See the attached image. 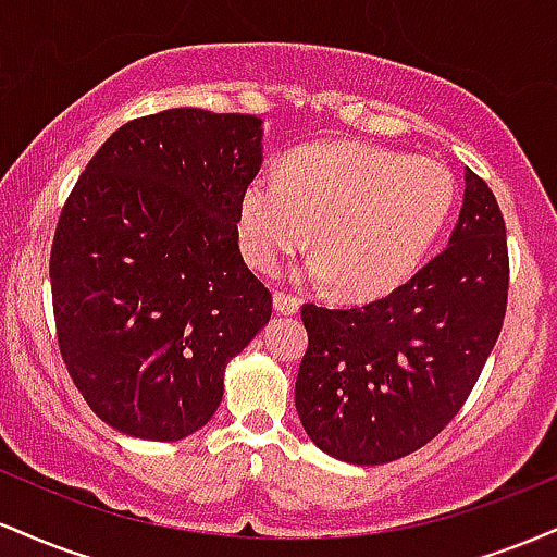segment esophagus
<instances>
[{
    "label": "esophagus",
    "mask_w": 557,
    "mask_h": 557,
    "mask_svg": "<svg viewBox=\"0 0 557 557\" xmlns=\"http://www.w3.org/2000/svg\"><path fill=\"white\" fill-rule=\"evenodd\" d=\"M274 311H277V314H287V317L298 314L300 300L285 290H274Z\"/></svg>",
    "instance_id": "34e87169"
}]
</instances>
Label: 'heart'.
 <instances>
[{
    "mask_svg": "<svg viewBox=\"0 0 557 557\" xmlns=\"http://www.w3.org/2000/svg\"><path fill=\"white\" fill-rule=\"evenodd\" d=\"M458 183L445 164L369 144L306 146L240 201L238 235L261 272L304 251L345 298L369 300L406 283L450 222Z\"/></svg>",
    "mask_w": 557,
    "mask_h": 557,
    "instance_id": "obj_1",
    "label": "heart"
}]
</instances>
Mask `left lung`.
Here are the masks:
<instances>
[{
	"label": "left lung",
	"mask_w": 557,
	"mask_h": 557,
	"mask_svg": "<svg viewBox=\"0 0 557 557\" xmlns=\"http://www.w3.org/2000/svg\"><path fill=\"white\" fill-rule=\"evenodd\" d=\"M508 238L490 185L466 170L450 243L408 283L354 309L304 304L296 411L319 450L376 466L424 447L474 389L503 330Z\"/></svg>",
	"instance_id": "8db88e82"
}]
</instances>
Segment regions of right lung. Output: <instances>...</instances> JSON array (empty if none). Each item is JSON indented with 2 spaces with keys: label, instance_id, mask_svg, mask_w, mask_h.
I'll use <instances>...</instances> for the list:
<instances>
[{
  "label": "right lung",
  "instance_id": "right-lung-1",
  "mask_svg": "<svg viewBox=\"0 0 557 557\" xmlns=\"http://www.w3.org/2000/svg\"><path fill=\"white\" fill-rule=\"evenodd\" d=\"M261 120L194 107L131 120L101 144L57 222V345L114 430L175 443L201 430L222 376L272 317L238 246Z\"/></svg>",
  "mask_w": 557,
  "mask_h": 557
}]
</instances>
